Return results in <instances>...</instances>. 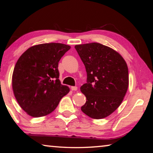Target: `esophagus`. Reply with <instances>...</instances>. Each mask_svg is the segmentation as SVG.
<instances>
[{
	"label": "esophagus",
	"instance_id": "34e87169",
	"mask_svg": "<svg viewBox=\"0 0 153 153\" xmlns=\"http://www.w3.org/2000/svg\"><path fill=\"white\" fill-rule=\"evenodd\" d=\"M71 90H73V91H76V90H77V86H71Z\"/></svg>",
	"mask_w": 153,
	"mask_h": 153
}]
</instances>
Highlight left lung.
Returning <instances> with one entry per match:
<instances>
[{"mask_svg": "<svg viewBox=\"0 0 153 153\" xmlns=\"http://www.w3.org/2000/svg\"><path fill=\"white\" fill-rule=\"evenodd\" d=\"M84 64L87 81L80 90L86 97L82 112L93 119H102L120 107L128 90V65L117 52L101 44L76 45Z\"/></svg>", "mask_w": 153, "mask_h": 153, "instance_id": "left-lung-1", "label": "left lung"}]
</instances>
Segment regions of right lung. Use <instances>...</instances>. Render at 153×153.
<instances>
[{"label": "right lung", "mask_w": 153, "mask_h": 153, "mask_svg": "<svg viewBox=\"0 0 153 153\" xmlns=\"http://www.w3.org/2000/svg\"><path fill=\"white\" fill-rule=\"evenodd\" d=\"M70 46L46 43L28 48L15 65L12 77L14 95L28 115L40 117L55 109L69 88L61 84L58 65Z\"/></svg>", "instance_id": "right-lung-1"}]
</instances>
